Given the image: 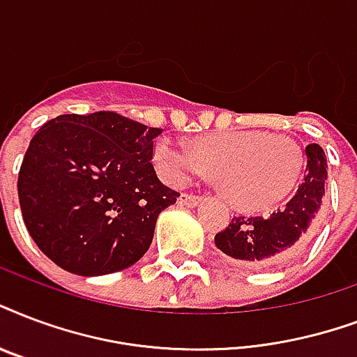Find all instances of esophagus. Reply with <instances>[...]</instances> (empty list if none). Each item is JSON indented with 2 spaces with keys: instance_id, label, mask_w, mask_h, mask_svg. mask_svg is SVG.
Wrapping results in <instances>:
<instances>
[{
  "instance_id": "34e87169",
  "label": "esophagus",
  "mask_w": 357,
  "mask_h": 357,
  "mask_svg": "<svg viewBox=\"0 0 357 357\" xmlns=\"http://www.w3.org/2000/svg\"><path fill=\"white\" fill-rule=\"evenodd\" d=\"M200 200H202V197H197V195H185V192L178 198L179 206H185V208H195V206L200 204Z\"/></svg>"
}]
</instances>
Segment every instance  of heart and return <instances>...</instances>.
<instances>
[{
	"label": "heart",
	"mask_w": 357,
	"mask_h": 357,
	"mask_svg": "<svg viewBox=\"0 0 357 357\" xmlns=\"http://www.w3.org/2000/svg\"><path fill=\"white\" fill-rule=\"evenodd\" d=\"M160 174L174 185L219 174L227 197L251 211L269 209L296 189L305 155L287 135L268 130H225L202 136L195 148L160 136L153 146Z\"/></svg>",
	"instance_id": "obj_1"
}]
</instances>
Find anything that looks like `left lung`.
<instances>
[{
	"mask_svg": "<svg viewBox=\"0 0 357 357\" xmlns=\"http://www.w3.org/2000/svg\"><path fill=\"white\" fill-rule=\"evenodd\" d=\"M305 155V179L287 206L264 217H234L215 236L219 251L245 268L260 269L287 262L309 243L318 225L328 162L318 144H309Z\"/></svg>",
	"mask_w": 357,
	"mask_h": 357,
	"instance_id": "left-lung-1",
	"label": "left lung"
}]
</instances>
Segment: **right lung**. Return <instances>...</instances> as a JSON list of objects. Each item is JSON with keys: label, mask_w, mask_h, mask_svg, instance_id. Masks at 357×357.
Wrapping results in <instances>:
<instances>
[{"label": "right lung", "mask_w": 357, "mask_h": 357, "mask_svg": "<svg viewBox=\"0 0 357 357\" xmlns=\"http://www.w3.org/2000/svg\"><path fill=\"white\" fill-rule=\"evenodd\" d=\"M160 132L116 112L63 114L35 132L18 198L26 228L52 262L97 277L146 255L157 217L179 197L151 165Z\"/></svg>", "instance_id": "1"}]
</instances>
